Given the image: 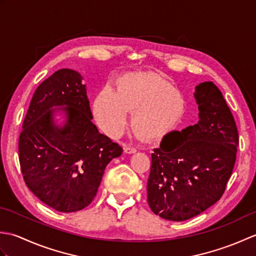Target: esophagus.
Masks as SVG:
<instances>
[{
	"instance_id": "esophagus-1",
	"label": "esophagus",
	"mask_w": 256,
	"mask_h": 256,
	"mask_svg": "<svg viewBox=\"0 0 256 256\" xmlns=\"http://www.w3.org/2000/svg\"><path fill=\"white\" fill-rule=\"evenodd\" d=\"M124 152L126 154H134V153H136V148H133V146L128 145V146H125V148H124Z\"/></svg>"
}]
</instances>
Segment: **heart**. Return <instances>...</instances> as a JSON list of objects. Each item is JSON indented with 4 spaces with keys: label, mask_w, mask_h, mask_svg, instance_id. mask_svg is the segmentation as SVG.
Wrapping results in <instances>:
<instances>
[{
    "label": "heart",
    "mask_w": 256,
    "mask_h": 256,
    "mask_svg": "<svg viewBox=\"0 0 256 256\" xmlns=\"http://www.w3.org/2000/svg\"><path fill=\"white\" fill-rule=\"evenodd\" d=\"M92 111L96 124L112 138L121 135L130 111L135 128L150 140L170 134L186 112V100L174 86L152 72H131L116 81V91L104 86L94 98Z\"/></svg>",
    "instance_id": "heart-1"
}]
</instances>
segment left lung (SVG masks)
Segmentation results:
<instances>
[{
    "instance_id": "8db88e82",
    "label": "left lung",
    "mask_w": 256,
    "mask_h": 256,
    "mask_svg": "<svg viewBox=\"0 0 256 256\" xmlns=\"http://www.w3.org/2000/svg\"><path fill=\"white\" fill-rule=\"evenodd\" d=\"M197 124L172 131L152 154L148 201L155 214L184 221L202 214L224 194L234 167L238 128L214 82L196 86Z\"/></svg>"
}]
</instances>
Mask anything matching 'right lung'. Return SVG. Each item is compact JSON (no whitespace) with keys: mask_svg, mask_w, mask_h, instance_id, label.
Returning <instances> with one entry per match:
<instances>
[{"mask_svg":"<svg viewBox=\"0 0 256 256\" xmlns=\"http://www.w3.org/2000/svg\"><path fill=\"white\" fill-rule=\"evenodd\" d=\"M82 79L72 69H60L38 86L18 142L26 186L66 214L91 204L106 165L123 152L92 122Z\"/></svg>","mask_w":256,"mask_h":256,"instance_id":"right-lung-1","label":"right lung"}]
</instances>
